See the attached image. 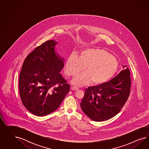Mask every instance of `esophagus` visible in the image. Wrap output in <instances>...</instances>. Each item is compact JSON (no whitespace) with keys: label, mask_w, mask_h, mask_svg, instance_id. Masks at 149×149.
<instances>
[{"label":"esophagus","mask_w":149,"mask_h":149,"mask_svg":"<svg viewBox=\"0 0 149 149\" xmlns=\"http://www.w3.org/2000/svg\"><path fill=\"white\" fill-rule=\"evenodd\" d=\"M71 89H72V90L77 91V90H79V88L77 87H75V86H72V87H71Z\"/></svg>","instance_id":"esophagus-1"}]
</instances>
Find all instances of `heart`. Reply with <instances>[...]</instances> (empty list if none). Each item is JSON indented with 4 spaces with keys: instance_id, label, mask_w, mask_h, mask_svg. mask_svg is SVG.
I'll return each mask as SVG.
<instances>
[{
    "instance_id": "obj_1",
    "label": "heart",
    "mask_w": 149,
    "mask_h": 149,
    "mask_svg": "<svg viewBox=\"0 0 149 149\" xmlns=\"http://www.w3.org/2000/svg\"><path fill=\"white\" fill-rule=\"evenodd\" d=\"M86 67V72L77 75L72 79V84L85 86L92 82L100 86L108 82L117 72L118 63L116 58L105 50L90 48L83 50L79 57L75 54H70L65 65L69 77H74Z\"/></svg>"
}]
</instances>
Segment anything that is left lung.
<instances>
[{
	"instance_id": "8db88e82",
	"label": "left lung",
	"mask_w": 149,
	"mask_h": 149,
	"mask_svg": "<svg viewBox=\"0 0 149 149\" xmlns=\"http://www.w3.org/2000/svg\"><path fill=\"white\" fill-rule=\"evenodd\" d=\"M117 76L103 85L88 87L81 100V109L91 120L104 121L114 117L126 103L131 88V74L126 65Z\"/></svg>"
}]
</instances>
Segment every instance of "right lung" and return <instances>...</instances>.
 Masks as SVG:
<instances>
[{
    "mask_svg": "<svg viewBox=\"0 0 149 149\" xmlns=\"http://www.w3.org/2000/svg\"><path fill=\"white\" fill-rule=\"evenodd\" d=\"M55 40L47 41L27 56L19 77L23 105L33 114L43 116L58 108L70 90L61 74L65 59L57 53Z\"/></svg>",
    "mask_w": 149,
    "mask_h": 149,
    "instance_id": "1",
    "label": "right lung"
}]
</instances>
